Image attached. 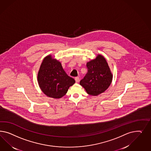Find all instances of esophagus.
Wrapping results in <instances>:
<instances>
[{
    "instance_id": "34e87169",
    "label": "esophagus",
    "mask_w": 151,
    "mask_h": 151,
    "mask_svg": "<svg viewBox=\"0 0 151 151\" xmlns=\"http://www.w3.org/2000/svg\"><path fill=\"white\" fill-rule=\"evenodd\" d=\"M75 80L76 82H79V81H80V78H79V77H76L75 78Z\"/></svg>"
}]
</instances>
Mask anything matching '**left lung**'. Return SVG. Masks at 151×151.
Here are the masks:
<instances>
[{"label":"left lung","mask_w":151,"mask_h":151,"mask_svg":"<svg viewBox=\"0 0 151 151\" xmlns=\"http://www.w3.org/2000/svg\"><path fill=\"white\" fill-rule=\"evenodd\" d=\"M86 66L87 73L80 81V84L88 94L97 96L109 87L113 75L105 58L100 54L87 62Z\"/></svg>","instance_id":"obj_1"}]
</instances>
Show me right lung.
Returning <instances> with one entry per match:
<instances>
[{
	"label": "right lung",
	"instance_id": "1",
	"mask_svg": "<svg viewBox=\"0 0 151 151\" xmlns=\"http://www.w3.org/2000/svg\"><path fill=\"white\" fill-rule=\"evenodd\" d=\"M37 81L41 91L49 97L59 99L66 95L75 81L69 76L59 60L51 55L42 60L37 73Z\"/></svg>",
	"mask_w": 151,
	"mask_h": 151
}]
</instances>
